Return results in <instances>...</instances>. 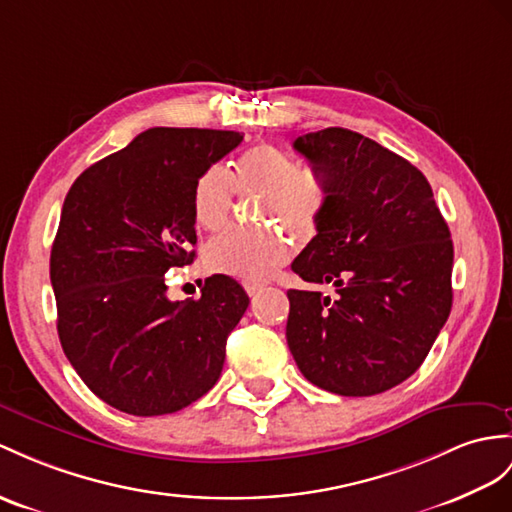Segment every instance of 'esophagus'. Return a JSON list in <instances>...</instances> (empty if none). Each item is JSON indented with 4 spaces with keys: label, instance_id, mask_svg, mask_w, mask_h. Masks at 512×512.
<instances>
[{
    "label": "esophagus",
    "instance_id": "34e87169",
    "mask_svg": "<svg viewBox=\"0 0 512 512\" xmlns=\"http://www.w3.org/2000/svg\"><path fill=\"white\" fill-rule=\"evenodd\" d=\"M243 286H245V291H247L249 295H256L260 289H263V284H260V282H245Z\"/></svg>",
    "mask_w": 512,
    "mask_h": 512
}]
</instances>
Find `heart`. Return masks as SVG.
Returning <instances> with one entry per match:
<instances>
[{"label": "heart", "instance_id": "heart-1", "mask_svg": "<svg viewBox=\"0 0 512 512\" xmlns=\"http://www.w3.org/2000/svg\"><path fill=\"white\" fill-rule=\"evenodd\" d=\"M263 193L260 215L267 223L306 239L315 232L323 208L317 171L297 167L291 154L276 145L247 149L230 176L226 167H208L193 189V217L206 230H219L230 219L234 193ZM289 241L280 232L226 230L204 249L206 267L247 282L265 280L289 256Z\"/></svg>", "mask_w": 512, "mask_h": 512}]
</instances>
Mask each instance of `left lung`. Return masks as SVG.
Returning a JSON list of instances; mask_svg holds the SVG:
<instances>
[{"label": "left lung", "mask_w": 512, "mask_h": 512, "mask_svg": "<svg viewBox=\"0 0 512 512\" xmlns=\"http://www.w3.org/2000/svg\"><path fill=\"white\" fill-rule=\"evenodd\" d=\"M323 186L317 234L291 269L334 295L289 293L286 343L304 378L347 397L393 389L421 367L452 310L454 245L423 173L345 130L297 136Z\"/></svg>", "instance_id": "1"}]
</instances>
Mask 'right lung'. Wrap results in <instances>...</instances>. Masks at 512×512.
Here are the masks:
<instances>
[{"label": "right lung", "mask_w": 512, "mask_h": 512, "mask_svg": "<svg viewBox=\"0 0 512 512\" xmlns=\"http://www.w3.org/2000/svg\"><path fill=\"white\" fill-rule=\"evenodd\" d=\"M241 141L232 130L149 128L65 197L49 258L60 345L121 413H176L221 376L247 293L217 273L199 299L171 302L165 273L195 258V182Z\"/></svg>", "instance_id": "obj_1"}]
</instances>
